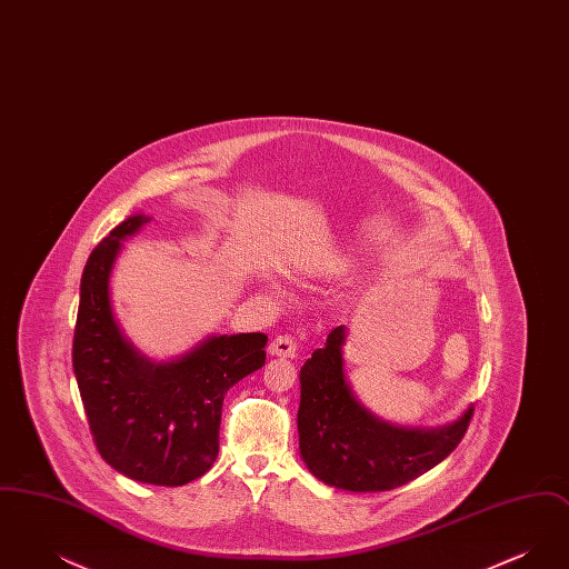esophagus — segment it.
<instances>
[{"instance_id":"1","label":"esophagus","mask_w":569,"mask_h":569,"mask_svg":"<svg viewBox=\"0 0 569 569\" xmlns=\"http://www.w3.org/2000/svg\"><path fill=\"white\" fill-rule=\"evenodd\" d=\"M269 352L272 356H283V358H295L298 352L297 339L292 335H277L269 346Z\"/></svg>"}]
</instances>
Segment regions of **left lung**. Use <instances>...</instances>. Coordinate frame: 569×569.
<instances>
[{
    "label": "left lung",
    "instance_id": "obj_1",
    "mask_svg": "<svg viewBox=\"0 0 569 569\" xmlns=\"http://www.w3.org/2000/svg\"><path fill=\"white\" fill-rule=\"evenodd\" d=\"M346 326L330 330L325 348L300 369V457L328 487L352 492L403 487L459 446L473 407L439 429H406L379 420L360 406L346 379Z\"/></svg>",
    "mask_w": 569,
    "mask_h": 569
}]
</instances>
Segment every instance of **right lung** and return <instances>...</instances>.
Segmentation results:
<instances>
[{
  "mask_svg": "<svg viewBox=\"0 0 569 569\" xmlns=\"http://www.w3.org/2000/svg\"><path fill=\"white\" fill-rule=\"evenodd\" d=\"M147 221L140 213L128 217L91 251L82 271L72 365L102 459L138 482L183 487L213 467L223 397L264 365L269 337L213 335L168 362L138 352L114 320L109 283L121 241Z\"/></svg>",
  "mask_w": 569,
  "mask_h": 569,
  "instance_id": "obj_1",
  "label": "right lung"
}]
</instances>
